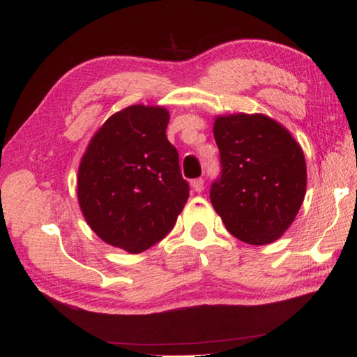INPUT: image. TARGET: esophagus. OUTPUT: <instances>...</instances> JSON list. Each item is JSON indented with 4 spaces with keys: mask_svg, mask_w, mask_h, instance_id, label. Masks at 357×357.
Returning a JSON list of instances; mask_svg holds the SVG:
<instances>
[{
    "mask_svg": "<svg viewBox=\"0 0 357 357\" xmlns=\"http://www.w3.org/2000/svg\"><path fill=\"white\" fill-rule=\"evenodd\" d=\"M192 188H194L195 192H202L203 189H205V179L203 178H197L192 181Z\"/></svg>",
    "mask_w": 357,
    "mask_h": 357,
    "instance_id": "34e87169",
    "label": "esophagus"
}]
</instances>
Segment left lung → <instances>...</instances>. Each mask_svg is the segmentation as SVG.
I'll return each mask as SVG.
<instances>
[{
  "label": "left lung",
  "instance_id": "left-lung-1",
  "mask_svg": "<svg viewBox=\"0 0 357 357\" xmlns=\"http://www.w3.org/2000/svg\"><path fill=\"white\" fill-rule=\"evenodd\" d=\"M213 133L222 168L209 190L213 208L230 234L248 245L278 240L305 199L302 148L264 114L219 116Z\"/></svg>",
  "mask_w": 357,
  "mask_h": 357
}]
</instances>
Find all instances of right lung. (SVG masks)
I'll list each match as a JSON object with an SVG mask.
<instances>
[{"label":"right lung","mask_w":357,"mask_h":357,"mask_svg":"<svg viewBox=\"0 0 357 357\" xmlns=\"http://www.w3.org/2000/svg\"><path fill=\"white\" fill-rule=\"evenodd\" d=\"M168 121L162 106H128L100 127L79 165L77 200L90 229L130 254L165 238L189 199Z\"/></svg>","instance_id":"obj_1"}]
</instances>
